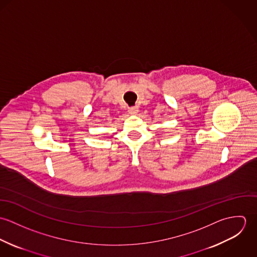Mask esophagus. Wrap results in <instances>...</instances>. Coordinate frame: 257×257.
<instances>
[{
  "instance_id": "esophagus-1",
  "label": "esophagus",
  "mask_w": 257,
  "mask_h": 257,
  "mask_svg": "<svg viewBox=\"0 0 257 257\" xmlns=\"http://www.w3.org/2000/svg\"><path fill=\"white\" fill-rule=\"evenodd\" d=\"M138 111H139V109H138L137 107H133V108H130V109H128V112H130L131 114H137Z\"/></svg>"
}]
</instances>
